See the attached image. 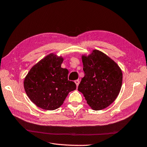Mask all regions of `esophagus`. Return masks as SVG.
I'll return each mask as SVG.
<instances>
[{
    "instance_id": "obj_1",
    "label": "esophagus",
    "mask_w": 147,
    "mask_h": 147,
    "mask_svg": "<svg viewBox=\"0 0 147 147\" xmlns=\"http://www.w3.org/2000/svg\"><path fill=\"white\" fill-rule=\"evenodd\" d=\"M74 83H76V86L78 87V85H79V84H80V81H79V80H75V81H74Z\"/></svg>"
}]
</instances>
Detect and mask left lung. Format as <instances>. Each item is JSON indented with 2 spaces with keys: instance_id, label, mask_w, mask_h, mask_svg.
<instances>
[{
  "instance_id": "1",
  "label": "left lung",
  "mask_w": 147,
  "mask_h": 147,
  "mask_svg": "<svg viewBox=\"0 0 147 147\" xmlns=\"http://www.w3.org/2000/svg\"><path fill=\"white\" fill-rule=\"evenodd\" d=\"M84 76L78 90L83 93L93 110L105 109L120 93L122 71L118 64L103 52L94 49L89 55H82Z\"/></svg>"
}]
</instances>
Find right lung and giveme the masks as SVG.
Here are the masks:
<instances>
[{
    "instance_id": "right-lung-1",
    "label": "right lung",
    "mask_w": 147,
    "mask_h": 147,
    "mask_svg": "<svg viewBox=\"0 0 147 147\" xmlns=\"http://www.w3.org/2000/svg\"><path fill=\"white\" fill-rule=\"evenodd\" d=\"M63 57L51 53L33 66L24 81L27 96L37 107L54 110L64 103L76 85L67 80L69 71L61 67Z\"/></svg>"
}]
</instances>
